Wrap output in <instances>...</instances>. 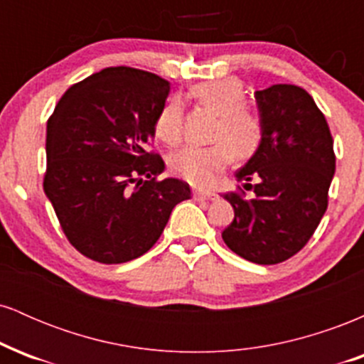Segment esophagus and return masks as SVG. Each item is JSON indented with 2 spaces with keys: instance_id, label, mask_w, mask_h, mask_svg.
<instances>
[{
  "instance_id": "esophagus-1",
  "label": "esophagus",
  "mask_w": 364,
  "mask_h": 364,
  "mask_svg": "<svg viewBox=\"0 0 364 364\" xmlns=\"http://www.w3.org/2000/svg\"><path fill=\"white\" fill-rule=\"evenodd\" d=\"M195 200H215L217 195L214 191H205V190H195L193 191Z\"/></svg>"
}]
</instances>
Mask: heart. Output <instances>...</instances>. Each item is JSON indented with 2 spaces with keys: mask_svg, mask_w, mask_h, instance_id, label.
Listing matches in <instances>:
<instances>
[{
  "mask_svg": "<svg viewBox=\"0 0 364 364\" xmlns=\"http://www.w3.org/2000/svg\"><path fill=\"white\" fill-rule=\"evenodd\" d=\"M200 104L219 114L214 132L215 144L208 147H183L169 157V168L174 174L195 186H208L215 181L232 156L245 159L257 152L263 136L262 121L246 109V95L236 78H217L198 83L193 89ZM183 106L173 97L159 111L154 132L166 145H176L181 140Z\"/></svg>",
  "mask_w": 364,
  "mask_h": 364,
  "instance_id": "heart-1",
  "label": "heart"
}]
</instances>
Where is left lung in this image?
Masks as SVG:
<instances>
[{"label": "left lung", "instance_id": "8db88e82", "mask_svg": "<svg viewBox=\"0 0 364 364\" xmlns=\"http://www.w3.org/2000/svg\"><path fill=\"white\" fill-rule=\"evenodd\" d=\"M255 99L263 136L236 173L255 196L224 195L235 208V220L223 231V240L245 260L274 265L298 253L318 228L336 154L323 112L301 87L277 83L255 92ZM252 178L257 186L249 183Z\"/></svg>", "mask_w": 364, "mask_h": 364}]
</instances>
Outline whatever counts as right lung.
Here are the masks:
<instances>
[{
    "label": "right lung",
    "mask_w": 364,
    "mask_h": 364,
    "mask_svg": "<svg viewBox=\"0 0 364 364\" xmlns=\"http://www.w3.org/2000/svg\"><path fill=\"white\" fill-rule=\"evenodd\" d=\"M169 89L154 73L111 66L70 87L48 119L44 193L65 236L90 260L147 253L191 196L181 179H157L164 161L147 150Z\"/></svg>",
    "instance_id": "obj_1"
}]
</instances>
